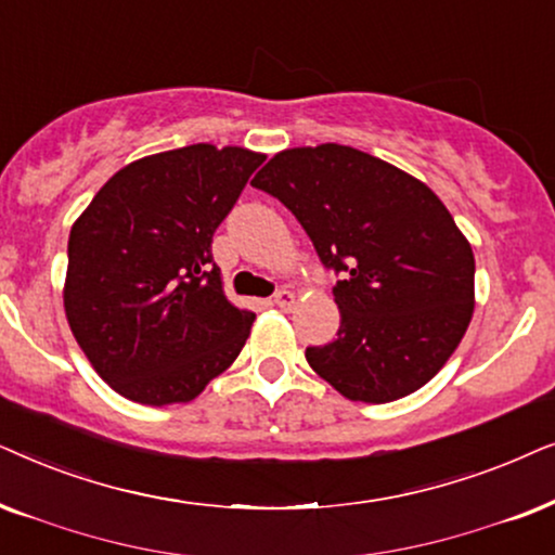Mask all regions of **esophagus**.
Wrapping results in <instances>:
<instances>
[{"mask_svg":"<svg viewBox=\"0 0 555 555\" xmlns=\"http://www.w3.org/2000/svg\"><path fill=\"white\" fill-rule=\"evenodd\" d=\"M273 305L282 307V309H292L294 305H297V297L289 289H279L276 294H273Z\"/></svg>","mask_w":555,"mask_h":555,"instance_id":"obj_1","label":"esophagus"}]
</instances>
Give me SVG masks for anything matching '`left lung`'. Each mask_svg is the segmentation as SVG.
<instances>
[{
  "label": "left lung",
  "mask_w": 555,
  "mask_h": 555,
  "mask_svg": "<svg viewBox=\"0 0 555 555\" xmlns=\"http://www.w3.org/2000/svg\"><path fill=\"white\" fill-rule=\"evenodd\" d=\"M250 184L294 212L339 276L337 337L307 347L312 371L365 403L426 386L475 309V254L444 203L416 177L343 144L279 152Z\"/></svg>",
  "instance_id": "1"
}]
</instances>
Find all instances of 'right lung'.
I'll use <instances>...</instances> for the list:
<instances>
[{
    "instance_id": "obj_1",
    "label": "right lung",
    "mask_w": 555,
    "mask_h": 555,
    "mask_svg": "<svg viewBox=\"0 0 555 555\" xmlns=\"http://www.w3.org/2000/svg\"><path fill=\"white\" fill-rule=\"evenodd\" d=\"M263 154L192 144L131 162L70 228L65 314L116 393L188 403L238 358L256 314L233 307L212 261Z\"/></svg>"
}]
</instances>
